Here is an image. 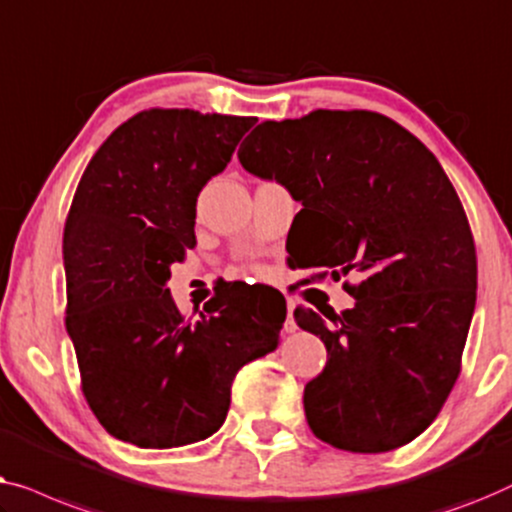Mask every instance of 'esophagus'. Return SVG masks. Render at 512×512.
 Segmentation results:
<instances>
[{"label":"esophagus","mask_w":512,"mask_h":512,"mask_svg":"<svg viewBox=\"0 0 512 512\" xmlns=\"http://www.w3.org/2000/svg\"><path fill=\"white\" fill-rule=\"evenodd\" d=\"M292 304L290 306H287V320H285V331H287V334H292V331L294 329H297V322H294V318H292Z\"/></svg>","instance_id":"obj_1"}]
</instances>
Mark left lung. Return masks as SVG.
<instances>
[{"mask_svg": "<svg viewBox=\"0 0 512 512\" xmlns=\"http://www.w3.org/2000/svg\"><path fill=\"white\" fill-rule=\"evenodd\" d=\"M239 160L301 201L297 218L313 243L306 266L334 280L364 273L345 283L355 306L331 322L294 311L327 348L304 390L308 427L366 455L410 443L457 383L475 308V243L450 178L399 122L357 109L264 120Z\"/></svg>", "mask_w": 512, "mask_h": 512, "instance_id": "left-lung-1", "label": "left lung"}]
</instances>
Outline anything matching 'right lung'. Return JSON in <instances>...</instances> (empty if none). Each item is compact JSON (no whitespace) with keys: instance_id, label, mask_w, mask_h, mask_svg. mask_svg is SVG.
<instances>
[{"instance_id":"1","label":"right lung","mask_w":512,"mask_h":512,"mask_svg":"<svg viewBox=\"0 0 512 512\" xmlns=\"http://www.w3.org/2000/svg\"><path fill=\"white\" fill-rule=\"evenodd\" d=\"M257 122L148 109L83 171L64 225L67 318L81 390L99 424L139 448H178L225 422L243 364L278 345L285 299L215 294L199 318L171 299L169 266L194 248L197 197Z\"/></svg>"}]
</instances>
